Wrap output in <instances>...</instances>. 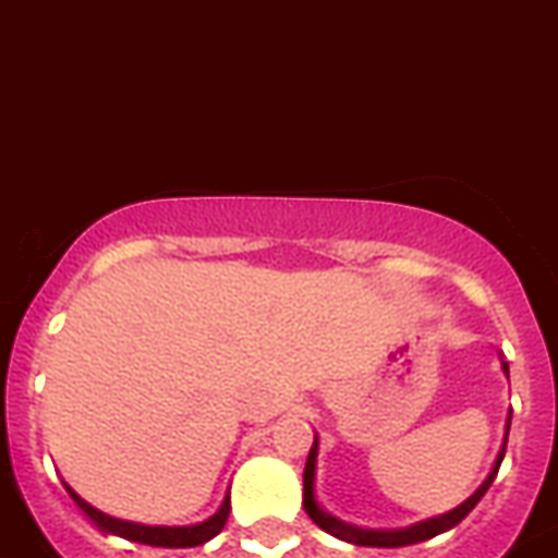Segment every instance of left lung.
<instances>
[{
    "instance_id": "8db88e82",
    "label": "left lung",
    "mask_w": 558,
    "mask_h": 558,
    "mask_svg": "<svg viewBox=\"0 0 558 558\" xmlns=\"http://www.w3.org/2000/svg\"><path fill=\"white\" fill-rule=\"evenodd\" d=\"M506 375H509V364H504ZM509 425H511V414L509 420H506V439H504V448H500L498 453V461H495V466H492L489 478L484 481V484L475 489L473 498H466L464 504L456 506L453 511H448V514L441 517H434V520H425V523H416L411 525V529H403V531H364V529H353V525L348 523H339L336 517L325 514L319 506H316L314 500V466H316V439L314 445H311V453H308V461H305V473H303V506L305 511H308V517L314 520L316 525L323 531H328V534L339 536V539L344 542H353V545H366V548H403V545H416V542H425V539H434L436 534H441V531L453 529V525H459L461 520H464L470 511L478 506V500L484 498L486 489L492 486V481H495V475H498L500 470V461H504L506 456V441H509Z\"/></svg>"
}]
</instances>
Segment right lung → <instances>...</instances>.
<instances>
[{"mask_svg":"<svg viewBox=\"0 0 558 558\" xmlns=\"http://www.w3.org/2000/svg\"><path fill=\"white\" fill-rule=\"evenodd\" d=\"M69 495H72L74 504L80 506V509L85 511V514L92 517L94 523L99 525L102 531H108V534H117V536H124V539L130 542H142V545H153V548H197V545H203V542L214 539V536L219 534V531L225 529V523H228V514H230V498H225L222 509L217 511V514L210 517V520H205V523L199 525H189V529H158V525H138V523H124V520H117V517H108L102 514V511H97L94 506L85 504L80 495H74L72 486H66Z\"/></svg>","mask_w":558,"mask_h":558,"instance_id":"obj_1","label":"right lung"}]
</instances>
